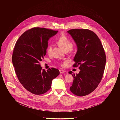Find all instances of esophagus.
Segmentation results:
<instances>
[{
  "instance_id": "obj_1",
  "label": "esophagus",
  "mask_w": 120,
  "mask_h": 120,
  "mask_svg": "<svg viewBox=\"0 0 120 120\" xmlns=\"http://www.w3.org/2000/svg\"><path fill=\"white\" fill-rule=\"evenodd\" d=\"M66 72V71L64 70H60V74L61 73H64Z\"/></svg>"
}]
</instances>
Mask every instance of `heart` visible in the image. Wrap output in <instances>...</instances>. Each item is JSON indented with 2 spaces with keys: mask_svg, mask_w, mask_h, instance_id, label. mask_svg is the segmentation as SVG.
Instances as JSON below:
<instances>
[{
  "mask_svg": "<svg viewBox=\"0 0 120 120\" xmlns=\"http://www.w3.org/2000/svg\"><path fill=\"white\" fill-rule=\"evenodd\" d=\"M57 43L66 52H67L68 51H72L74 47L72 45L71 41L66 35H63L59 37L57 40ZM52 49V45L51 44H49L47 49V51L49 54H50L51 53ZM67 64V62L66 61H64L63 62L60 63V64L62 67H65Z\"/></svg>",
  "mask_w": 120,
  "mask_h": 120,
  "instance_id": "obj_1",
  "label": "heart"
}]
</instances>
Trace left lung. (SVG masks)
I'll return each instance as SVG.
<instances>
[{
	"label": "left lung",
	"mask_w": 120,
	"mask_h": 120,
	"mask_svg": "<svg viewBox=\"0 0 120 120\" xmlns=\"http://www.w3.org/2000/svg\"><path fill=\"white\" fill-rule=\"evenodd\" d=\"M68 32L75 41L78 51L74 58L73 67L79 65L80 71L75 75L70 88L74 95L82 97L93 92L103 78L106 64V55L102 43L94 32L88 29H71Z\"/></svg>",
	"instance_id": "left-lung-1"
}]
</instances>
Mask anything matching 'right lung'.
Masks as SVG:
<instances>
[{
    "instance_id": "add662e5",
    "label": "right lung",
    "mask_w": 120,
    "mask_h": 120,
    "mask_svg": "<svg viewBox=\"0 0 120 120\" xmlns=\"http://www.w3.org/2000/svg\"><path fill=\"white\" fill-rule=\"evenodd\" d=\"M58 31L34 27L22 34L17 40L12 61L20 83L35 95L43 94L51 88L52 82L60 74L58 69H42L40 61L47 52L48 41Z\"/></svg>"
}]
</instances>
